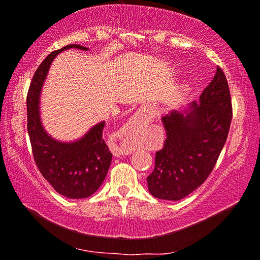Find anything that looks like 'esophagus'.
<instances>
[{
  "instance_id": "obj_1",
  "label": "esophagus",
  "mask_w": 260,
  "mask_h": 260,
  "mask_svg": "<svg viewBox=\"0 0 260 260\" xmlns=\"http://www.w3.org/2000/svg\"><path fill=\"white\" fill-rule=\"evenodd\" d=\"M131 152H133V149H130V148H127V147H119V148H117L116 150H115V155L116 156H120V155H129V154H131Z\"/></svg>"
}]
</instances>
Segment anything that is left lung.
I'll return each instance as SVG.
<instances>
[{
    "label": "left lung",
    "mask_w": 260,
    "mask_h": 260,
    "mask_svg": "<svg viewBox=\"0 0 260 260\" xmlns=\"http://www.w3.org/2000/svg\"><path fill=\"white\" fill-rule=\"evenodd\" d=\"M232 116L229 83L218 66L200 104L193 103L187 115L174 111L162 118L167 138L147 177L152 197L181 200L207 180L226 143Z\"/></svg>",
    "instance_id": "left-lung-1"
}]
</instances>
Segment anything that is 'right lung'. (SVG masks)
Returning <instances> with one entry per match:
<instances>
[{
  "mask_svg": "<svg viewBox=\"0 0 260 260\" xmlns=\"http://www.w3.org/2000/svg\"><path fill=\"white\" fill-rule=\"evenodd\" d=\"M86 47L67 45L46 56L35 71L27 93V130L35 165L59 194L70 199L91 197L105 180L112 154L104 138L105 122L92 127L81 140L61 143L49 137L39 116V95L52 60L61 51Z\"/></svg>",
  "mask_w": 260,
  "mask_h": 260,
  "instance_id": "obj_1",
  "label": "right lung"
}]
</instances>
